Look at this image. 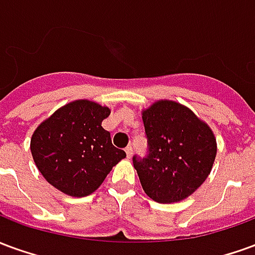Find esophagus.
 I'll list each match as a JSON object with an SVG mask.
<instances>
[{
  "instance_id": "obj_1",
  "label": "esophagus",
  "mask_w": 255,
  "mask_h": 255,
  "mask_svg": "<svg viewBox=\"0 0 255 255\" xmlns=\"http://www.w3.org/2000/svg\"><path fill=\"white\" fill-rule=\"evenodd\" d=\"M126 154H127V158H131V157H132V147H131V146L126 147Z\"/></svg>"
}]
</instances>
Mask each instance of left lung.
I'll return each instance as SVG.
<instances>
[{"instance_id":"left-lung-1","label":"left lung","mask_w":255,"mask_h":255,"mask_svg":"<svg viewBox=\"0 0 255 255\" xmlns=\"http://www.w3.org/2000/svg\"><path fill=\"white\" fill-rule=\"evenodd\" d=\"M149 155L133 157L143 191L158 203L180 202L201 187L213 168L217 142L212 128L172 100L142 111Z\"/></svg>"}]
</instances>
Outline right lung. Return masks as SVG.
<instances>
[{
    "label": "right lung",
    "instance_id": "1",
    "mask_svg": "<svg viewBox=\"0 0 255 255\" xmlns=\"http://www.w3.org/2000/svg\"><path fill=\"white\" fill-rule=\"evenodd\" d=\"M108 106L90 100L65 104L36 127L31 154L42 176L69 197H87L100 187L112 168L126 158L112 144L102 122Z\"/></svg>",
    "mask_w": 255,
    "mask_h": 255
}]
</instances>
